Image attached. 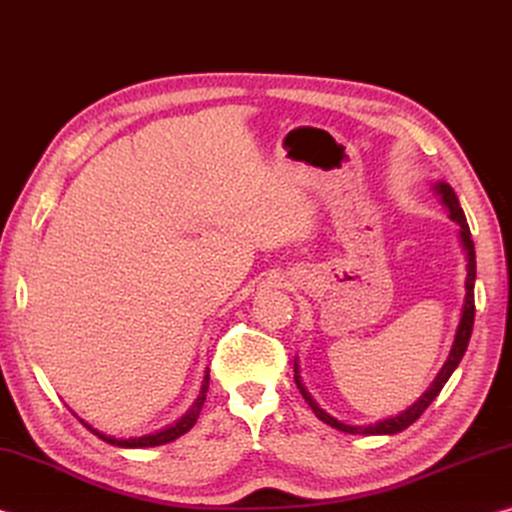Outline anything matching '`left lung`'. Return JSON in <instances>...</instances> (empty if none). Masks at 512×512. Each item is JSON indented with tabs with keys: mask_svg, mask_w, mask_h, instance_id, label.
Listing matches in <instances>:
<instances>
[{
	"mask_svg": "<svg viewBox=\"0 0 512 512\" xmlns=\"http://www.w3.org/2000/svg\"><path fill=\"white\" fill-rule=\"evenodd\" d=\"M433 192L440 196V203L447 207L449 212V219H452L458 225V239H461V246H463V253H465V262H467V275H465V300H463V309H461V320H458V327H456V334H454V343H452V350H449V357L443 363V368L436 375V379L431 381L427 391H424L418 402H413L409 409L402 411L400 415H393V418H386V420H379L375 424H345L341 420H336L334 415H329L327 411H323L318 406V402L311 397V393L302 384V377H300V366H298V359L293 361V379H296V384L300 388L302 397H305V402L311 406V411L316 413L318 420H323L325 424H329L332 429H339L343 433H352V436H393V433H400L406 427H411V424L420 418L424 413V409L436 400L438 393L443 391V386L447 384V379L452 377V372L458 368V363H461L463 354L467 350V343H470V336H472V325H474V280H476V255H474V241L470 235V225L465 221V214H463V207L458 203V198L454 194V189L449 187L445 180H438L436 185H433Z\"/></svg>",
	"mask_w": 512,
	"mask_h": 512,
	"instance_id": "left-lung-1",
	"label": "left lung"
}]
</instances>
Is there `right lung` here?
Instances as JSON below:
<instances>
[{
	"mask_svg": "<svg viewBox=\"0 0 512 512\" xmlns=\"http://www.w3.org/2000/svg\"><path fill=\"white\" fill-rule=\"evenodd\" d=\"M207 388H210V368L205 370V377H203V386H201V393H198L196 402L192 404V409H189L183 418L176 420L169 427H164L160 431H153V433H144V436H135V438H115V436H108V433H103L99 429H94L92 424H88L85 420H81L85 427H88L94 436H99L103 443L108 445H115V447H126V449H140V447H158V445H167L171 440H176L187 433L189 429L194 427L198 415H201L203 409V402H205V395H207Z\"/></svg>",
	"mask_w": 512,
	"mask_h": 512,
	"instance_id": "obj_1",
	"label": "right lung"
}]
</instances>
